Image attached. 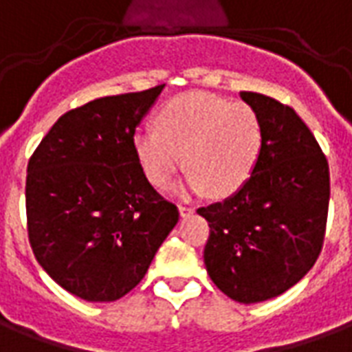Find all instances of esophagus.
Masks as SVG:
<instances>
[{"label":"esophagus","mask_w":352,"mask_h":352,"mask_svg":"<svg viewBox=\"0 0 352 352\" xmlns=\"http://www.w3.org/2000/svg\"><path fill=\"white\" fill-rule=\"evenodd\" d=\"M178 212H179V215H182V217H186V215L193 214L195 208L193 206H186V204H179Z\"/></svg>","instance_id":"1"}]
</instances>
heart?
Instances as JSON below:
<instances>
[{
	"label": "heart",
	"instance_id": "b5f03b06",
	"mask_svg": "<svg viewBox=\"0 0 352 352\" xmlns=\"http://www.w3.org/2000/svg\"><path fill=\"white\" fill-rule=\"evenodd\" d=\"M131 144L153 186H168L186 153L191 170L187 187L223 199L251 178L263 148V127L250 104L191 91L163 104L155 127L135 131Z\"/></svg>",
	"mask_w": 352,
	"mask_h": 352
}]
</instances>
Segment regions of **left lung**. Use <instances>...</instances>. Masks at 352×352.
<instances>
[{
    "label": "left lung",
    "instance_id": "1",
    "mask_svg": "<svg viewBox=\"0 0 352 352\" xmlns=\"http://www.w3.org/2000/svg\"><path fill=\"white\" fill-rule=\"evenodd\" d=\"M240 97L263 127L257 166L242 189L197 212L210 225V279L229 298L257 304L289 291L319 257L330 174L311 131L291 107L253 91Z\"/></svg>",
    "mask_w": 352,
    "mask_h": 352
}]
</instances>
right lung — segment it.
<instances>
[{
	"mask_svg": "<svg viewBox=\"0 0 352 352\" xmlns=\"http://www.w3.org/2000/svg\"><path fill=\"white\" fill-rule=\"evenodd\" d=\"M163 88L69 110L28 163L33 255L82 300L114 302L135 289L178 223V208L150 186L131 144Z\"/></svg>",
	"mask_w": 352,
	"mask_h": 352,
	"instance_id": "1",
	"label": "right lung"
}]
</instances>
